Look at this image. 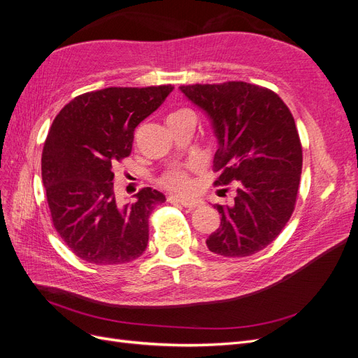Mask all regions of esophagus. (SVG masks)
<instances>
[{
    "label": "esophagus",
    "instance_id": "esophagus-1",
    "mask_svg": "<svg viewBox=\"0 0 358 358\" xmlns=\"http://www.w3.org/2000/svg\"><path fill=\"white\" fill-rule=\"evenodd\" d=\"M169 201L173 203V204H180V206H183V208H187V209H196V208H200V206L203 204L201 200L183 199V197H179V196L169 197Z\"/></svg>",
    "mask_w": 358,
    "mask_h": 358
}]
</instances>
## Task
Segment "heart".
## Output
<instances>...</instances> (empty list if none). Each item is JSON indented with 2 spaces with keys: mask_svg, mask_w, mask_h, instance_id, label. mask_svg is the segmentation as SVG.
<instances>
[{
  "mask_svg": "<svg viewBox=\"0 0 358 358\" xmlns=\"http://www.w3.org/2000/svg\"><path fill=\"white\" fill-rule=\"evenodd\" d=\"M187 110H176L170 113L176 115V113H182ZM158 183L161 187H164L166 189L170 191H176V192H189L192 188V179H191V170L189 169H180V167H175L170 169L166 173H162V176L158 179Z\"/></svg>",
  "mask_w": 358,
  "mask_h": 358,
  "instance_id": "heart-1",
  "label": "heart"
}]
</instances>
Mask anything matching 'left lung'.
Returning a JSON list of instances; mask_svg holds the SVG:
<instances>
[{"label":"left lung","instance_id":"obj_1","mask_svg":"<svg viewBox=\"0 0 358 358\" xmlns=\"http://www.w3.org/2000/svg\"><path fill=\"white\" fill-rule=\"evenodd\" d=\"M180 91L212 119L220 143L215 187L236 185L233 206H215L221 225L206 245L234 258L262 251L296 208L303 154L294 117L276 92L252 83L182 85Z\"/></svg>","mask_w":358,"mask_h":358}]
</instances>
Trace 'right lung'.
Listing matches in <instances>:
<instances>
[{
	"mask_svg": "<svg viewBox=\"0 0 358 358\" xmlns=\"http://www.w3.org/2000/svg\"><path fill=\"white\" fill-rule=\"evenodd\" d=\"M171 91V85H161L86 92L53 119L43 146V185L53 227L83 262L124 264L145 252L149 216L166 197L148 187L134 203L121 204L112 169L129 157L136 127Z\"/></svg>",
	"mask_w": 358,
	"mask_h": 358,
	"instance_id": "add662e5",
	"label": "right lung"
}]
</instances>
